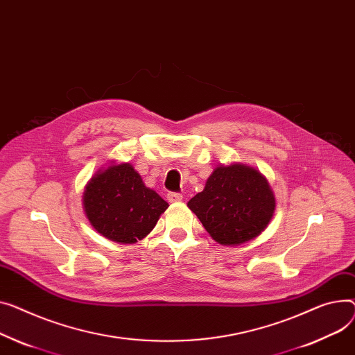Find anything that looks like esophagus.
<instances>
[{
    "label": "esophagus",
    "instance_id": "34e87169",
    "mask_svg": "<svg viewBox=\"0 0 355 355\" xmlns=\"http://www.w3.org/2000/svg\"><path fill=\"white\" fill-rule=\"evenodd\" d=\"M167 198H168V201H170V202H180V201L182 200V194H180V193H174V191H170V193L167 194Z\"/></svg>",
    "mask_w": 355,
    "mask_h": 355
}]
</instances>
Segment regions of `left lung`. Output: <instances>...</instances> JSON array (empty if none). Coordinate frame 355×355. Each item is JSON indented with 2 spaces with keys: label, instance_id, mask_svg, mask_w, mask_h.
I'll use <instances>...</instances> for the list:
<instances>
[{
  "label": "left lung",
  "instance_id": "obj_1",
  "mask_svg": "<svg viewBox=\"0 0 355 355\" xmlns=\"http://www.w3.org/2000/svg\"><path fill=\"white\" fill-rule=\"evenodd\" d=\"M212 239L239 245L261 234L275 209L267 180L257 170L234 164L217 167L204 190L188 201Z\"/></svg>",
  "mask_w": 355,
  "mask_h": 355
}]
</instances>
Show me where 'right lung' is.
<instances>
[{
    "label": "right lung",
    "mask_w": 355,
    "mask_h": 355,
    "mask_svg": "<svg viewBox=\"0 0 355 355\" xmlns=\"http://www.w3.org/2000/svg\"><path fill=\"white\" fill-rule=\"evenodd\" d=\"M167 208L168 202L147 188L130 164L111 165L97 173L84 193L91 225L115 243L143 240Z\"/></svg>",
    "instance_id": "add662e5"
}]
</instances>
